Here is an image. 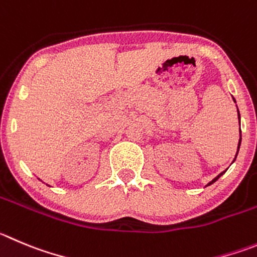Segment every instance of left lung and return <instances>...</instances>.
Here are the masks:
<instances>
[{"instance_id":"8db88e82","label":"left lung","mask_w":257,"mask_h":257,"mask_svg":"<svg viewBox=\"0 0 257 257\" xmlns=\"http://www.w3.org/2000/svg\"><path fill=\"white\" fill-rule=\"evenodd\" d=\"M233 100H234V99H233ZM234 102H236V101H234ZM237 111H238V110H237ZM238 119H239V112H238ZM239 133H241V131H239ZM239 143H241V138H239ZM239 143H238V148H239ZM237 152H238V151H237ZM222 175H223V172H222V174H219V175H218V176L215 177V179H213L212 181H210V183L208 184V185H210V184H213V183H214V181H217V180L219 179V177L222 176Z\"/></svg>"}]
</instances>
